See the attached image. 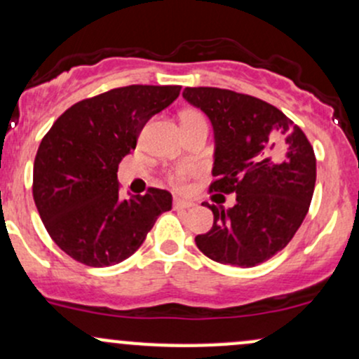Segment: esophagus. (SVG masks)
<instances>
[{
	"instance_id": "obj_1",
	"label": "esophagus",
	"mask_w": 359,
	"mask_h": 359,
	"mask_svg": "<svg viewBox=\"0 0 359 359\" xmlns=\"http://www.w3.org/2000/svg\"><path fill=\"white\" fill-rule=\"evenodd\" d=\"M194 206H196V204L192 203V201L180 199V198H175V199H173V210L186 211V210H191V208H194Z\"/></svg>"
}]
</instances>
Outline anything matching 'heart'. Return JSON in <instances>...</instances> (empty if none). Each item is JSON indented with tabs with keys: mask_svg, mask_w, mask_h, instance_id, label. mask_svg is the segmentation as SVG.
<instances>
[{
	"mask_svg": "<svg viewBox=\"0 0 359 359\" xmlns=\"http://www.w3.org/2000/svg\"><path fill=\"white\" fill-rule=\"evenodd\" d=\"M186 117H203V114L196 112V110H187V112L182 114V119H186ZM191 173H192L191 168H187V167L179 168V170H175V172L172 173L170 180H172L173 184H175V186H182L184 180H186L187 177L191 175Z\"/></svg>",
	"mask_w": 359,
	"mask_h": 359,
	"instance_id": "heart-1",
	"label": "heart"
}]
</instances>
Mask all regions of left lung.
I'll return each mask as SVG.
<instances>
[{
    "mask_svg": "<svg viewBox=\"0 0 359 359\" xmlns=\"http://www.w3.org/2000/svg\"><path fill=\"white\" fill-rule=\"evenodd\" d=\"M182 97L210 117L215 165L210 191L237 194L196 245L211 261L254 267L285 249L309 212L317 163L305 133L274 105L231 90L198 86Z\"/></svg>",
    "mask_w": 359,
    "mask_h": 359,
    "instance_id": "8db88e82",
    "label": "left lung"
}]
</instances>
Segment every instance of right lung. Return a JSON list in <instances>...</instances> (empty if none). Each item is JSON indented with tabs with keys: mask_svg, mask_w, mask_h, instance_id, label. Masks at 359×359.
Masks as SVG:
<instances>
[{
	"mask_svg": "<svg viewBox=\"0 0 359 359\" xmlns=\"http://www.w3.org/2000/svg\"><path fill=\"white\" fill-rule=\"evenodd\" d=\"M179 85H129L71 105L42 137L34 161V201L47 233L74 261L107 267L131 257L172 194L149 187L122 199L121 160L155 114L179 97Z\"/></svg>",
	"mask_w": 359,
	"mask_h": 359,
	"instance_id": "obj_1",
	"label": "right lung"
}]
</instances>
